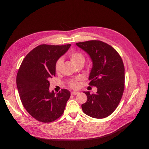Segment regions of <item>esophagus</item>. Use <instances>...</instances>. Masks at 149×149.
I'll return each mask as SVG.
<instances>
[{
    "label": "esophagus",
    "mask_w": 149,
    "mask_h": 149,
    "mask_svg": "<svg viewBox=\"0 0 149 149\" xmlns=\"http://www.w3.org/2000/svg\"><path fill=\"white\" fill-rule=\"evenodd\" d=\"M78 93H79V92H77V91H72V92H71V95H77Z\"/></svg>",
    "instance_id": "esophagus-1"
}]
</instances>
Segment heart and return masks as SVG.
<instances>
[{
    "label": "heart",
    "instance_id": "b5f03b06",
    "mask_svg": "<svg viewBox=\"0 0 149 149\" xmlns=\"http://www.w3.org/2000/svg\"><path fill=\"white\" fill-rule=\"evenodd\" d=\"M69 57L70 59V60L72 61L73 63L78 66L80 64H83L84 61H85V57L84 55L80 52H74L69 54ZM63 63V59L61 58H58L56 63V65H55V69H56V71H58L60 69V67L62 65ZM80 80V78H77V79L75 80H70L69 82V86L72 88V89H77L78 87H79V81Z\"/></svg>",
    "mask_w": 149,
    "mask_h": 149
}]
</instances>
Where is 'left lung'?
I'll return each mask as SVG.
<instances>
[{"label":"left lung","mask_w":149,"mask_h":149,"mask_svg":"<svg viewBox=\"0 0 149 149\" xmlns=\"http://www.w3.org/2000/svg\"><path fill=\"white\" fill-rule=\"evenodd\" d=\"M93 62L89 85L97 88L96 93L84 92L87 101L81 105L83 112L94 118H104L118 107L124 90L123 60L112 46L98 40L77 43Z\"/></svg>","instance_id":"8db88e82"}]
</instances>
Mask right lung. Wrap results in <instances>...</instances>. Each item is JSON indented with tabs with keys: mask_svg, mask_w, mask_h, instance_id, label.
Returning <instances> with one entry per match:
<instances>
[{
	"mask_svg": "<svg viewBox=\"0 0 149 149\" xmlns=\"http://www.w3.org/2000/svg\"><path fill=\"white\" fill-rule=\"evenodd\" d=\"M70 45L37 46L26 55L19 69L16 83L22 103L38 121H54L64 112L70 93L66 89L57 93L50 92L49 80L56 75L57 60Z\"/></svg>",
	"mask_w": 149,
	"mask_h": 149,
	"instance_id": "1",
	"label": "right lung"
}]
</instances>
